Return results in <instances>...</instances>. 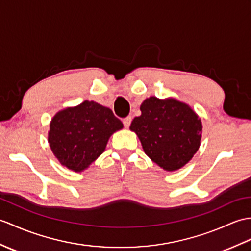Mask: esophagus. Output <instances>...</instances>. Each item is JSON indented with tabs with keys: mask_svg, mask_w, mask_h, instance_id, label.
Segmentation results:
<instances>
[{
	"mask_svg": "<svg viewBox=\"0 0 251 251\" xmlns=\"http://www.w3.org/2000/svg\"><path fill=\"white\" fill-rule=\"evenodd\" d=\"M130 123H131V116H127V118L123 120V124L125 127H129Z\"/></svg>",
	"mask_w": 251,
	"mask_h": 251,
	"instance_id": "esophagus-1",
	"label": "esophagus"
}]
</instances>
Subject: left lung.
Listing matches in <instances>:
<instances>
[{"instance_id": "8db88e82", "label": "left lung", "mask_w": 251, "mask_h": 251, "mask_svg": "<svg viewBox=\"0 0 251 251\" xmlns=\"http://www.w3.org/2000/svg\"><path fill=\"white\" fill-rule=\"evenodd\" d=\"M141 115L132 120L137 133L151 159L167 171L182 168L200 147L202 124L192 109L176 99L150 97L142 102Z\"/></svg>"}]
</instances>
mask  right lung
<instances>
[{"mask_svg":"<svg viewBox=\"0 0 251 251\" xmlns=\"http://www.w3.org/2000/svg\"><path fill=\"white\" fill-rule=\"evenodd\" d=\"M122 128L111 109L85 100L54 115L48 142L63 166L79 172L102 154L110 136Z\"/></svg>","mask_w":251,"mask_h":251,"instance_id":"obj_1","label":"right lung"}]
</instances>
